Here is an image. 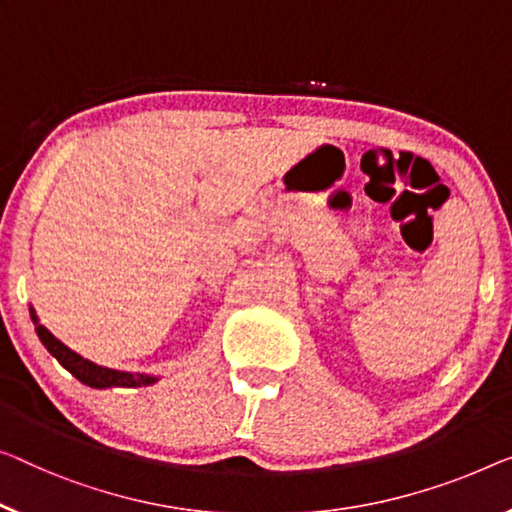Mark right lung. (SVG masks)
Wrapping results in <instances>:
<instances>
[{"label":"right lung","instance_id":"obj_1","mask_svg":"<svg viewBox=\"0 0 512 512\" xmlns=\"http://www.w3.org/2000/svg\"><path fill=\"white\" fill-rule=\"evenodd\" d=\"M29 317H32L36 335H38V340L43 342V347L57 358V361L61 363V368H66L75 379L82 381L85 386H91V388H137V386H151L160 379L156 375L114 370V368H105V365L89 361V358L80 356L78 352H73L71 347H66L64 342L57 340L55 335L45 329V326L38 322V315L32 305H29Z\"/></svg>","mask_w":512,"mask_h":512}]
</instances>
